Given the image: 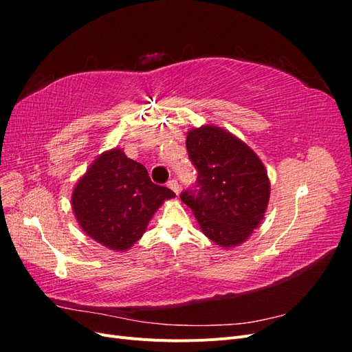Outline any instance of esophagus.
Listing matches in <instances>:
<instances>
[{
    "label": "esophagus",
    "mask_w": 352,
    "mask_h": 352,
    "mask_svg": "<svg viewBox=\"0 0 352 352\" xmlns=\"http://www.w3.org/2000/svg\"><path fill=\"white\" fill-rule=\"evenodd\" d=\"M167 186L173 190V192L176 194V195H179V192H180V188H179V184H177V180H175V179H172V180H168L167 182Z\"/></svg>",
    "instance_id": "esophagus-1"
}]
</instances>
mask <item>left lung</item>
Wrapping results in <instances>:
<instances>
[{
	"mask_svg": "<svg viewBox=\"0 0 352 352\" xmlns=\"http://www.w3.org/2000/svg\"><path fill=\"white\" fill-rule=\"evenodd\" d=\"M186 150L198 170L197 189L180 199L192 210L204 235L223 248L247 241L269 206L267 170L251 148L217 126L194 127Z\"/></svg>",
	"mask_w": 352,
	"mask_h": 352,
	"instance_id": "obj_1",
	"label": "left lung"
}]
</instances>
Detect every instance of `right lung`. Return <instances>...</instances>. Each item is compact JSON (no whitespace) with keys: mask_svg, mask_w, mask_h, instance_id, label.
<instances>
[{"mask_svg":"<svg viewBox=\"0 0 352 352\" xmlns=\"http://www.w3.org/2000/svg\"><path fill=\"white\" fill-rule=\"evenodd\" d=\"M175 197L153 184L141 163L113 148L95 158L74 185L72 208L89 238L123 252L142 238L160 206Z\"/></svg>","mask_w":352,"mask_h":352,"instance_id":"add662e5","label":"right lung"}]
</instances>
